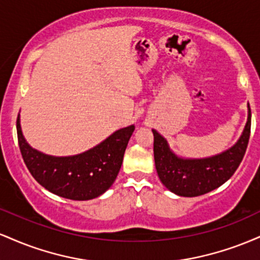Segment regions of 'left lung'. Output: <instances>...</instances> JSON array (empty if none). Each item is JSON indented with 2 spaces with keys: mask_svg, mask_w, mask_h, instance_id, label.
I'll return each mask as SVG.
<instances>
[{
  "mask_svg": "<svg viewBox=\"0 0 260 260\" xmlns=\"http://www.w3.org/2000/svg\"><path fill=\"white\" fill-rule=\"evenodd\" d=\"M154 134V159L160 181L181 197H198L220 187L240 166L250 136V107L242 137L229 150L208 159L183 160L170 150L168 142L156 131Z\"/></svg>",
  "mask_w": 260,
  "mask_h": 260,
  "instance_id": "8db88e82",
  "label": "left lung"
}]
</instances>
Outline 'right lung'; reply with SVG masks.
Listing matches in <instances>:
<instances>
[{"label": "right lung", "instance_id": "right-lung-1", "mask_svg": "<svg viewBox=\"0 0 260 260\" xmlns=\"http://www.w3.org/2000/svg\"><path fill=\"white\" fill-rule=\"evenodd\" d=\"M133 131L134 126L122 128L85 153L55 157L29 147L20 129L19 116L17 118L18 144L29 172L53 194L73 201L96 198L111 187Z\"/></svg>", "mask_w": 260, "mask_h": 260}]
</instances>
